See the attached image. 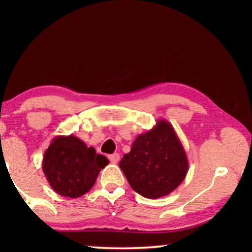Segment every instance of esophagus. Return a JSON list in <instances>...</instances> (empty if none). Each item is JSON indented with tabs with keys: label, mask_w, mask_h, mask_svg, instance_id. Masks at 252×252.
<instances>
[{
	"label": "esophagus",
	"mask_w": 252,
	"mask_h": 252,
	"mask_svg": "<svg viewBox=\"0 0 252 252\" xmlns=\"http://www.w3.org/2000/svg\"><path fill=\"white\" fill-rule=\"evenodd\" d=\"M109 159H110V161H111V163L117 164L120 159V155L117 154V153L112 154V155H109Z\"/></svg>",
	"instance_id": "34e87169"
}]
</instances>
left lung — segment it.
I'll return each instance as SVG.
<instances>
[{
  "mask_svg": "<svg viewBox=\"0 0 252 252\" xmlns=\"http://www.w3.org/2000/svg\"><path fill=\"white\" fill-rule=\"evenodd\" d=\"M188 166L185 148L165 119L140 134L119 163L133 190L147 198L171 194L185 180Z\"/></svg>",
  "mask_w": 252,
  "mask_h": 252,
  "instance_id": "8db88e82",
  "label": "left lung"
}]
</instances>
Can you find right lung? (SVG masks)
Wrapping results in <instances>:
<instances>
[{"mask_svg": "<svg viewBox=\"0 0 252 252\" xmlns=\"http://www.w3.org/2000/svg\"><path fill=\"white\" fill-rule=\"evenodd\" d=\"M108 164V158L77 136L58 135L44 151L42 170L58 195L77 198L91 190Z\"/></svg>", "mask_w": 252, "mask_h": 252, "instance_id": "obj_1", "label": "right lung"}]
</instances>
